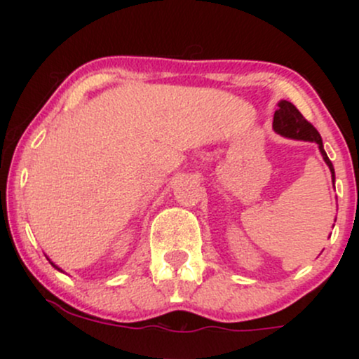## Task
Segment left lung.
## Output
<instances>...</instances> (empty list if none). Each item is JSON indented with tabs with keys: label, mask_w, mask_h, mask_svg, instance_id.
<instances>
[{
	"label": "left lung",
	"mask_w": 359,
	"mask_h": 359,
	"mask_svg": "<svg viewBox=\"0 0 359 359\" xmlns=\"http://www.w3.org/2000/svg\"><path fill=\"white\" fill-rule=\"evenodd\" d=\"M273 130L285 138L304 140V142H316L317 145H319V151H320V155H323L324 162L327 163L329 170H331L332 182H334V179H336L334 167H332L331 160H329L327 154H325L324 145H323V138H320L319 131H317L316 128L302 116V113H300V111L295 108L292 102H288V101L278 102V109L275 111V114H273Z\"/></svg>",
	"instance_id": "obj_1"
}]
</instances>
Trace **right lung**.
<instances>
[{"instance_id":"add662e5","label":"right lung","mask_w":359,"mask_h":359,"mask_svg":"<svg viewBox=\"0 0 359 359\" xmlns=\"http://www.w3.org/2000/svg\"><path fill=\"white\" fill-rule=\"evenodd\" d=\"M47 259H48V258H47ZM50 263H52V262H50ZM52 265H53V266H55V269H57V270H59V271H62V270L59 269V266H57V265H55V263H52Z\"/></svg>"}]
</instances>
